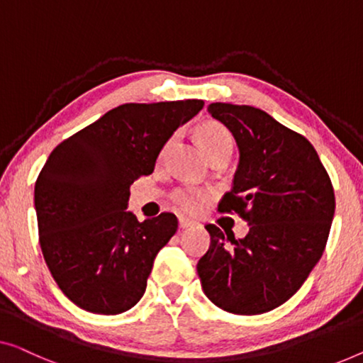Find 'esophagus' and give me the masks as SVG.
Returning a JSON list of instances; mask_svg holds the SVG:
<instances>
[{
	"label": "esophagus",
	"instance_id": "1",
	"mask_svg": "<svg viewBox=\"0 0 363 363\" xmlns=\"http://www.w3.org/2000/svg\"><path fill=\"white\" fill-rule=\"evenodd\" d=\"M196 224L194 223V220H191V219H188V218H183V216H180L178 218V225H180L182 229H186V228H193V225Z\"/></svg>",
	"mask_w": 363,
	"mask_h": 363
}]
</instances>
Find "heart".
<instances>
[{"mask_svg":"<svg viewBox=\"0 0 363 363\" xmlns=\"http://www.w3.org/2000/svg\"><path fill=\"white\" fill-rule=\"evenodd\" d=\"M196 139L204 155L213 157L216 154H229L233 152L234 139L225 125L218 121H204L196 128ZM173 139H170L172 143ZM208 194L193 188H180L172 193V203L183 213H196L206 203Z\"/></svg>","mask_w":363,"mask_h":363,"instance_id":"b5f03b06","label":"heart"}]
</instances>
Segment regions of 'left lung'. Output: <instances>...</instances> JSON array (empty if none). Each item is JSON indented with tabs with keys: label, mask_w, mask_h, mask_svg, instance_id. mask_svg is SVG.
<instances>
[{
	"label": "left lung",
	"mask_w": 363,
	"mask_h": 363,
	"mask_svg": "<svg viewBox=\"0 0 363 363\" xmlns=\"http://www.w3.org/2000/svg\"><path fill=\"white\" fill-rule=\"evenodd\" d=\"M208 111L239 147L233 188L218 209L238 213L249 233L225 238L228 233L208 224L211 244L196 270L204 295L218 308L254 316L288 301L321 259L334 218V188L311 143L270 114L230 103H211Z\"/></svg>",
	"instance_id": "1"
}]
</instances>
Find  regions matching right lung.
<instances>
[{
  "label": "right lung",
  "mask_w": 363,
  "mask_h": 363,
  "mask_svg": "<svg viewBox=\"0 0 363 363\" xmlns=\"http://www.w3.org/2000/svg\"><path fill=\"white\" fill-rule=\"evenodd\" d=\"M203 106V99L121 104L52 150L34 188L39 242L78 308L108 316L143 298L178 220L162 213L139 223L125 209L129 186L154 172L162 147Z\"/></svg>",
  "instance_id": "1"
}]
</instances>
